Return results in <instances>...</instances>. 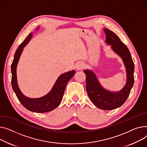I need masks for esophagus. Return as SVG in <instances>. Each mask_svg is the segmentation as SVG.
<instances>
[{"mask_svg": "<svg viewBox=\"0 0 147 147\" xmlns=\"http://www.w3.org/2000/svg\"><path fill=\"white\" fill-rule=\"evenodd\" d=\"M83 67H84V64L82 63H81V62L78 63L76 64V69L77 71H79V70L82 69L83 68Z\"/></svg>", "mask_w": 147, "mask_h": 147, "instance_id": "obj_1", "label": "esophagus"}]
</instances>
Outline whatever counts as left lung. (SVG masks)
<instances>
[{
	"mask_svg": "<svg viewBox=\"0 0 147 147\" xmlns=\"http://www.w3.org/2000/svg\"><path fill=\"white\" fill-rule=\"evenodd\" d=\"M106 42L111 45V49L122 58L126 69L127 80L123 88L119 91H110L103 88L97 76L92 71L86 69V90L93 104L98 108L110 110L121 106L129 96L134 83V63L127 46L113 31L105 28Z\"/></svg>",
	"mask_w": 147,
	"mask_h": 147,
	"instance_id": "1",
	"label": "left lung"
}]
</instances>
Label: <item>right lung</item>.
Masks as SVG:
<instances>
[{"label": "right lung", "mask_w": 147, "mask_h": 147, "mask_svg": "<svg viewBox=\"0 0 147 147\" xmlns=\"http://www.w3.org/2000/svg\"><path fill=\"white\" fill-rule=\"evenodd\" d=\"M39 28V27H38ZM38 29V28H37ZM32 33L29 34L24 41L17 49L11 65L12 86L16 96L23 105L28 110L36 113H46L56 109L62 101L66 86L75 74L74 70L60 75L51 91L46 96L40 98H32L25 96L19 88L16 78V67L24 47L30 41Z\"/></svg>", "instance_id": "right-lung-1"}]
</instances>
